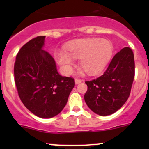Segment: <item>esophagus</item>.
<instances>
[{
    "label": "esophagus",
    "mask_w": 149,
    "mask_h": 149,
    "mask_svg": "<svg viewBox=\"0 0 149 149\" xmlns=\"http://www.w3.org/2000/svg\"><path fill=\"white\" fill-rule=\"evenodd\" d=\"M81 82H82L81 79H75V83H76V84H79L80 83H81Z\"/></svg>",
    "instance_id": "1"
}]
</instances>
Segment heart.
Returning <instances> with one entry per match:
<instances>
[{"instance_id": "b5f03b06", "label": "heart", "mask_w": 149, "mask_h": 149, "mask_svg": "<svg viewBox=\"0 0 149 149\" xmlns=\"http://www.w3.org/2000/svg\"><path fill=\"white\" fill-rule=\"evenodd\" d=\"M65 51L57 50L55 59L65 73H70L74 59H79L81 68L88 75L101 72L111 58L113 46L109 40L86 38L68 43Z\"/></svg>"}]
</instances>
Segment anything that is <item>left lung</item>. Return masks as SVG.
<instances>
[{"label": "left lung", "instance_id": "obj_1", "mask_svg": "<svg viewBox=\"0 0 149 149\" xmlns=\"http://www.w3.org/2000/svg\"><path fill=\"white\" fill-rule=\"evenodd\" d=\"M134 74V55L126 47L113 57L103 75L85 82L88 86L84 95L87 106L101 116L115 113L128 99Z\"/></svg>", "mask_w": 149, "mask_h": 149}]
</instances>
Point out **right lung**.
I'll return each mask as SVG.
<instances>
[{
  "instance_id": "add662e5",
  "label": "right lung",
  "mask_w": 149,
  "mask_h": 149,
  "mask_svg": "<svg viewBox=\"0 0 149 149\" xmlns=\"http://www.w3.org/2000/svg\"><path fill=\"white\" fill-rule=\"evenodd\" d=\"M45 36L24 45L16 55L14 79L24 106L36 116L51 118L65 107L74 79L58 73L55 60L43 49Z\"/></svg>"
}]
</instances>
